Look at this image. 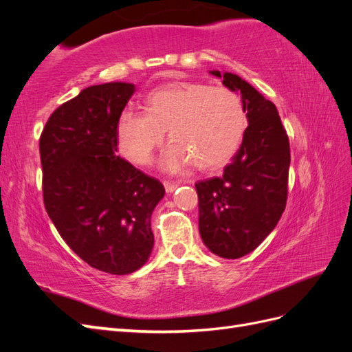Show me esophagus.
<instances>
[{
    "label": "esophagus",
    "instance_id": "1",
    "mask_svg": "<svg viewBox=\"0 0 352 352\" xmlns=\"http://www.w3.org/2000/svg\"><path fill=\"white\" fill-rule=\"evenodd\" d=\"M182 184V182H172V180H166L164 182V188H166V192H173L176 190V188Z\"/></svg>",
    "mask_w": 352,
    "mask_h": 352
}]
</instances>
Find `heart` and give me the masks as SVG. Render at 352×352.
I'll list each match as a JSON object with an SVG mask.
<instances>
[{
  "label": "heart",
  "mask_w": 352,
  "mask_h": 352,
  "mask_svg": "<svg viewBox=\"0 0 352 352\" xmlns=\"http://www.w3.org/2000/svg\"><path fill=\"white\" fill-rule=\"evenodd\" d=\"M144 111L123 110L116 122L122 154L136 164H148L163 144L166 131L172 142L162 166L177 172L189 164L217 168L236 153L247 129L239 95L229 88L198 82H173L153 89Z\"/></svg>",
  "instance_id": "obj_1"
}]
</instances>
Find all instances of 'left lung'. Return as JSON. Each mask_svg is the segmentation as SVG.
<instances>
[{
    "label": "left lung",
    "mask_w": 352,
    "mask_h": 352,
    "mask_svg": "<svg viewBox=\"0 0 352 352\" xmlns=\"http://www.w3.org/2000/svg\"><path fill=\"white\" fill-rule=\"evenodd\" d=\"M210 73L241 92L248 126L223 175L195 184L199 235L212 254L239 258L267 238L285 211L289 140L272 101L236 74Z\"/></svg>",
    "instance_id": "left-lung-1"
}]
</instances>
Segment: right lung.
<instances>
[{
	"label": "right lung",
	"mask_w": 352,
	"mask_h": 352,
	"mask_svg": "<svg viewBox=\"0 0 352 352\" xmlns=\"http://www.w3.org/2000/svg\"><path fill=\"white\" fill-rule=\"evenodd\" d=\"M135 85L83 89L50 116L39 138L42 194L60 236L91 267L129 274L150 258L158 179L116 155L117 117Z\"/></svg>",
	"instance_id": "add662e5"
}]
</instances>
